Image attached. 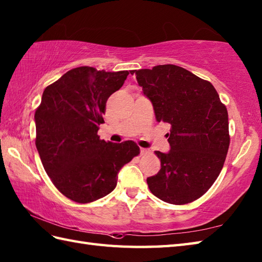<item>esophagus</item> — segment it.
<instances>
[{"label": "esophagus", "mask_w": 262, "mask_h": 262, "mask_svg": "<svg viewBox=\"0 0 262 262\" xmlns=\"http://www.w3.org/2000/svg\"><path fill=\"white\" fill-rule=\"evenodd\" d=\"M149 153V149H147V148H141V154L142 155H144V154H148Z\"/></svg>", "instance_id": "obj_1"}]
</instances>
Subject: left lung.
Returning a JSON list of instances; mask_svg holds the SVG:
<instances>
[{"mask_svg": "<svg viewBox=\"0 0 262 262\" xmlns=\"http://www.w3.org/2000/svg\"><path fill=\"white\" fill-rule=\"evenodd\" d=\"M134 73L155 118L171 126L166 134L171 149L155 151L161 169L147 178L149 190L165 203H191L223 169L230 146L227 109L210 82L180 66L158 65Z\"/></svg>", "mask_w": 262, "mask_h": 262, "instance_id": "1", "label": "left lung"}]
</instances>
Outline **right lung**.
<instances>
[{"mask_svg": "<svg viewBox=\"0 0 262 262\" xmlns=\"http://www.w3.org/2000/svg\"><path fill=\"white\" fill-rule=\"evenodd\" d=\"M134 71L81 66L48 85L36 110V147L46 173L65 197L88 204L107 196L117 174L140 154L133 141L100 140L105 103Z\"/></svg>", "mask_w": 262, "mask_h": 262, "instance_id": "obj_1", "label": "right lung"}]
</instances>
